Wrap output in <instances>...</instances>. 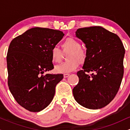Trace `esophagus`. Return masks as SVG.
Instances as JSON below:
<instances>
[{
  "label": "esophagus",
  "mask_w": 130,
  "mask_h": 130,
  "mask_svg": "<svg viewBox=\"0 0 130 130\" xmlns=\"http://www.w3.org/2000/svg\"><path fill=\"white\" fill-rule=\"evenodd\" d=\"M69 75H70V74H68V73H65V74H63V77L66 78V77H68V76H69Z\"/></svg>",
  "instance_id": "1"
}]
</instances>
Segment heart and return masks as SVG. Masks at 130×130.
<instances>
[{
	"label": "heart",
	"instance_id": "heart-1",
	"mask_svg": "<svg viewBox=\"0 0 130 130\" xmlns=\"http://www.w3.org/2000/svg\"><path fill=\"white\" fill-rule=\"evenodd\" d=\"M64 53H69L67 57L68 61L57 65L55 70L59 73H66L73 71L78 67L79 63H83L87 58L86 51L81 48V44L74 38H68L62 44ZM51 57L54 63H60L62 59V52L59 47L54 46L51 50Z\"/></svg>",
	"mask_w": 130,
	"mask_h": 130
}]
</instances>
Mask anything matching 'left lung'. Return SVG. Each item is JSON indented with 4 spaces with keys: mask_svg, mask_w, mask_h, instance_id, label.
Here are the masks:
<instances>
[{
    "mask_svg": "<svg viewBox=\"0 0 130 130\" xmlns=\"http://www.w3.org/2000/svg\"><path fill=\"white\" fill-rule=\"evenodd\" d=\"M76 37L86 44L87 58L77 73L74 98L86 108H102L114 99L121 84L124 46L118 35L100 26L80 28ZM90 71L95 73L89 75Z\"/></svg>",
    "mask_w": 130,
    "mask_h": 130,
    "instance_id": "left-lung-1",
    "label": "left lung"
}]
</instances>
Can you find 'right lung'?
Wrapping results in <instances>:
<instances>
[{"mask_svg":"<svg viewBox=\"0 0 130 130\" xmlns=\"http://www.w3.org/2000/svg\"><path fill=\"white\" fill-rule=\"evenodd\" d=\"M64 36L63 32L34 27L14 38L7 56L8 85L19 105L40 112L51 103L62 74H45L54 68L51 50Z\"/></svg>","mask_w":130,"mask_h":130,"instance_id":"add662e5","label":"right lung"}]
</instances>
